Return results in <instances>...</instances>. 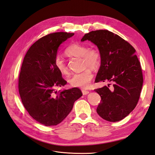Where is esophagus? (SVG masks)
<instances>
[{
    "instance_id": "34e87169",
    "label": "esophagus",
    "mask_w": 155,
    "mask_h": 155,
    "mask_svg": "<svg viewBox=\"0 0 155 155\" xmlns=\"http://www.w3.org/2000/svg\"><path fill=\"white\" fill-rule=\"evenodd\" d=\"M82 93L83 95H87L89 93V91H87V90H82Z\"/></svg>"
}]
</instances>
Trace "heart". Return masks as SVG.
<instances>
[{"label": "heart", "instance_id": "obj_1", "mask_svg": "<svg viewBox=\"0 0 155 155\" xmlns=\"http://www.w3.org/2000/svg\"><path fill=\"white\" fill-rule=\"evenodd\" d=\"M67 55L74 57L82 58L84 67H90L92 69L97 68L100 66L101 61L100 54L96 49H89L88 46L79 44L74 43L69 46L66 50ZM54 65L58 71L63 75L68 74V68L63 59L57 55L54 59ZM93 78V74L89 68H87L81 72L73 74L70 78V84L74 87L87 88L90 85Z\"/></svg>", "mask_w": 155, "mask_h": 155}]
</instances>
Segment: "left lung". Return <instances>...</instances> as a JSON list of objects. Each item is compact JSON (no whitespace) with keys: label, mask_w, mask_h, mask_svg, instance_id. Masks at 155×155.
Returning a JSON list of instances; mask_svg holds the SVG:
<instances>
[{"label":"left lung","mask_w":155,"mask_h":155,"mask_svg":"<svg viewBox=\"0 0 155 155\" xmlns=\"http://www.w3.org/2000/svg\"><path fill=\"white\" fill-rule=\"evenodd\" d=\"M91 41L97 46L101 65L95 82H112L111 88L95 89L101 98L96 109L103 119L116 122L124 119L137 106L143 85L140 63L136 50L119 35L105 30L92 31L81 41Z\"/></svg>","instance_id":"obj_1"}]
</instances>
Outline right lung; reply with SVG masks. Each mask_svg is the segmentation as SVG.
<instances>
[{
	"mask_svg": "<svg viewBox=\"0 0 155 155\" xmlns=\"http://www.w3.org/2000/svg\"><path fill=\"white\" fill-rule=\"evenodd\" d=\"M74 33L56 32L44 36L26 52L18 78V92L29 114L45 126L60 124L83 94L80 89L55 91L67 81L56 69L54 59L61 44Z\"/></svg>",
	"mask_w": 155,
	"mask_h": 155,
	"instance_id": "obj_1",
	"label": "right lung"
}]
</instances>
